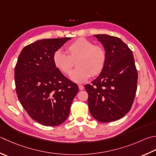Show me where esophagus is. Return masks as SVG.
<instances>
[{"mask_svg":"<svg viewBox=\"0 0 156 156\" xmlns=\"http://www.w3.org/2000/svg\"><path fill=\"white\" fill-rule=\"evenodd\" d=\"M78 87H79V89H80V90H82L84 89V87L82 86V85H81V84H79L78 85Z\"/></svg>","mask_w":156,"mask_h":156,"instance_id":"esophagus-1","label":"esophagus"}]
</instances>
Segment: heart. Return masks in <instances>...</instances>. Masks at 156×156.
<instances>
[{
  "mask_svg": "<svg viewBox=\"0 0 156 156\" xmlns=\"http://www.w3.org/2000/svg\"><path fill=\"white\" fill-rule=\"evenodd\" d=\"M66 55L58 51L54 53L55 66L65 76H69L76 62L77 68L71 74V79L76 82H83L91 76H97L105 68L107 55L104 48L94 44L92 41L79 38L66 48Z\"/></svg>",
  "mask_w": 156,
  "mask_h": 156,
  "instance_id": "obj_1",
  "label": "heart"
}]
</instances>
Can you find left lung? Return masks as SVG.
Here are the masks:
<instances>
[{
	"label": "left lung",
	"instance_id": "left-lung-1",
	"mask_svg": "<svg viewBox=\"0 0 156 156\" xmlns=\"http://www.w3.org/2000/svg\"><path fill=\"white\" fill-rule=\"evenodd\" d=\"M94 36L102 43L107 55L105 68L91 84H86L90 114L101 122H110L129 112L135 99L138 74L133 52L118 37Z\"/></svg>",
	"mask_w": 156,
	"mask_h": 156
}]
</instances>
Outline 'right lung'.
<instances>
[{
  "instance_id": "1",
  "label": "right lung",
  "mask_w": 156,
  "mask_h": 156,
  "mask_svg": "<svg viewBox=\"0 0 156 156\" xmlns=\"http://www.w3.org/2000/svg\"><path fill=\"white\" fill-rule=\"evenodd\" d=\"M71 38L42 39L27 45L15 67V90L30 118L44 126H54L68 118L78 85L55 66L54 53Z\"/></svg>"
}]
</instances>
